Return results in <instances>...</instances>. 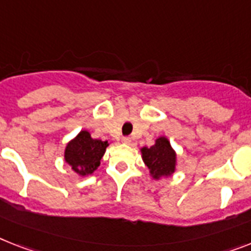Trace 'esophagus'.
Listing matches in <instances>:
<instances>
[{
    "instance_id": "34e87169",
    "label": "esophagus",
    "mask_w": 251,
    "mask_h": 251,
    "mask_svg": "<svg viewBox=\"0 0 251 251\" xmlns=\"http://www.w3.org/2000/svg\"><path fill=\"white\" fill-rule=\"evenodd\" d=\"M122 142H123V144H129V142H130V137L126 136V137L122 138Z\"/></svg>"
}]
</instances>
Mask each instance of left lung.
Here are the masks:
<instances>
[{"label": "left lung", "instance_id": "left-lung-1", "mask_svg": "<svg viewBox=\"0 0 251 251\" xmlns=\"http://www.w3.org/2000/svg\"><path fill=\"white\" fill-rule=\"evenodd\" d=\"M142 158L154 178L169 176L175 172L176 152L165 137L158 138L151 148L142 149Z\"/></svg>", "mask_w": 251, "mask_h": 251}]
</instances>
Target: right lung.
Wrapping results in <instances>:
<instances>
[{
	"instance_id": "obj_1",
	"label": "right lung",
	"mask_w": 251,
	"mask_h": 251,
	"mask_svg": "<svg viewBox=\"0 0 251 251\" xmlns=\"http://www.w3.org/2000/svg\"><path fill=\"white\" fill-rule=\"evenodd\" d=\"M106 148L107 141L93 140L87 130H82L66 145L65 161L78 175H91L100 165Z\"/></svg>"
}]
</instances>
